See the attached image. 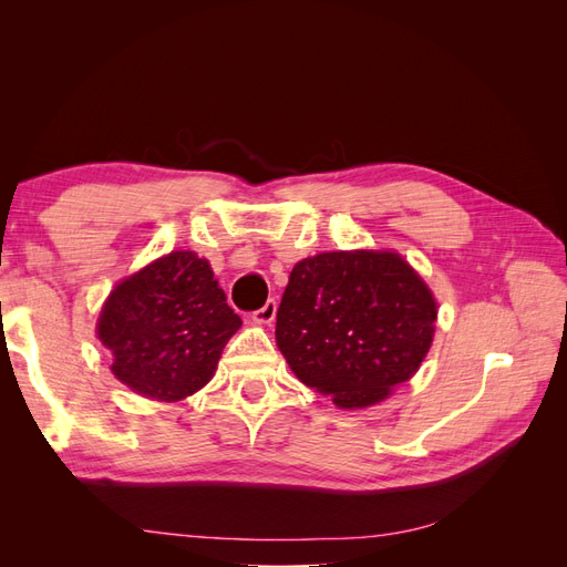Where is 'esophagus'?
<instances>
[{
    "label": "esophagus",
    "instance_id": "1",
    "mask_svg": "<svg viewBox=\"0 0 567 567\" xmlns=\"http://www.w3.org/2000/svg\"><path fill=\"white\" fill-rule=\"evenodd\" d=\"M274 317H277V300H267L260 310L252 312L255 323H271Z\"/></svg>",
    "mask_w": 567,
    "mask_h": 567
}]
</instances>
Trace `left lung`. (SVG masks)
<instances>
[{
	"mask_svg": "<svg viewBox=\"0 0 567 567\" xmlns=\"http://www.w3.org/2000/svg\"><path fill=\"white\" fill-rule=\"evenodd\" d=\"M437 302L402 255L338 250L300 260L277 312L298 379L340 409L383 402L431 350Z\"/></svg>",
	"mask_w": 567,
	"mask_h": 567,
	"instance_id": "1",
	"label": "left lung"
}]
</instances>
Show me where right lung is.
Returning <instances> with one entry per match:
<instances>
[{
    "mask_svg": "<svg viewBox=\"0 0 567 567\" xmlns=\"http://www.w3.org/2000/svg\"><path fill=\"white\" fill-rule=\"evenodd\" d=\"M238 326L208 260L173 250L111 290L96 333L113 352L120 383L148 400L177 402L213 379Z\"/></svg>",
    "mask_w": 567,
    "mask_h": 567,
    "instance_id": "add662e5",
    "label": "right lung"
}]
</instances>
